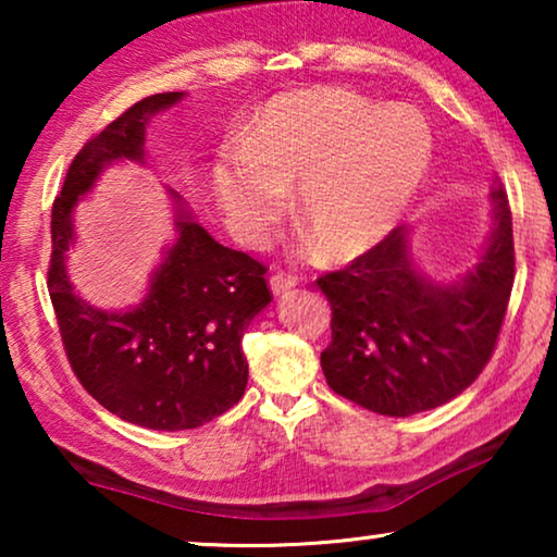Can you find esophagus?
Returning <instances> with one entry per match:
<instances>
[{
  "label": "esophagus",
  "instance_id": "34e87169",
  "mask_svg": "<svg viewBox=\"0 0 557 557\" xmlns=\"http://www.w3.org/2000/svg\"><path fill=\"white\" fill-rule=\"evenodd\" d=\"M296 276H292V273H284V271H273V276H271V292L276 294V296H281V294H286L288 288H294L296 286Z\"/></svg>",
  "mask_w": 557,
  "mask_h": 557
}]
</instances>
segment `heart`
<instances>
[{
	"instance_id": "heart-1",
	"label": "heart",
	"mask_w": 557,
	"mask_h": 557,
	"mask_svg": "<svg viewBox=\"0 0 557 557\" xmlns=\"http://www.w3.org/2000/svg\"><path fill=\"white\" fill-rule=\"evenodd\" d=\"M421 113L347 88L273 96L243 144L212 164V189L240 240L269 238L296 185V212L326 258L349 261L398 223L431 164Z\"/></svg>"
}]
</instances>
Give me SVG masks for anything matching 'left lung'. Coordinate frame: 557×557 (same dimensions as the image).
I'll return each instance as SVG.
<instances>
[{
    "label": "left lung",
    "mask_w": 557,
    "mask_h": 557,
    "mask_svg": "<svg viewBox=\"0 0 557 557\" xmlns=\"http://www.w3.org/2000/svg\"><path fill=\"white\" fill-rule=\"evenodd\" d=\"M492 202L490 248L459 284H425L403 227L317 278L332 307L322 370L334 393L400 418L444 406L474 383L497 347L515 284L512 212L502 185Z\"/></svg>",
    "instance_id": "obj_1"
}]
</instances>
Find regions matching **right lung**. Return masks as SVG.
<instances>
[{
    "label": "right lung",
    "instance_id": "add662e5",
    "mask_svg": "<svg viewBox=\"0 0 557 557\" xmlns=\"http://www.w3.org/2000/svg\"><path fill=\"white\" fill-rule=\"evenodd\" d=\"M180 98H141L90 136L67 166L50 215L48 292L71 370L106 410L154 431L197 429L243 398V332L273 299L261 261L220 246L185 212L177 243L136 309L98 311L67 284L63 253L78 195L113 159H141L147 119Z\"/></svg>",
    "mask_w": 557,
    "mask_h": 557
}]
</instances>
